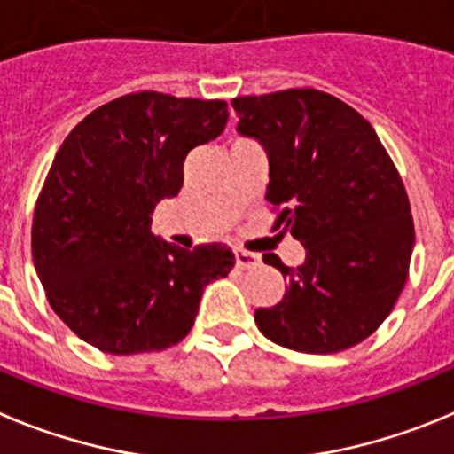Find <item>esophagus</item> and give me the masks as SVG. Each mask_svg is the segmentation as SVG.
I'll return each instance as SVG.
<instances>
[{
    "mask_svg": "<svg viewBox=\"0 0 454 454\" xmlns=\"http://www.w3.org/2000/svg\"><path fill=\"white\" fill-rule=\"evenodd\" d=\"M260 262V255L251 251H244V248H235V264L239 269H248V267H255Z\"/></svg>",
    "mask_w": 454,
    "mask_h": 454,
    "instance_id": "obj_1",
    "label": "esophagus"
}]
</instances>
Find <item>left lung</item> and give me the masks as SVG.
<instances>
[{"mask_svg":"<svg viewBox=\"0 0 454 454\" xmlns=\"http://www.w3.org/2000/svg\"><path fill=\"white\" fill-rule=\"evenodd\" d=\"M237 130L262 142L273 231L305 247L283 301L255 309L273 344L328 355L357 346L382 325L410 276L414 219L405 185L373 126L337 97L289 88L231 101Z\"/></svg>","mask_w":454,"mask_h":454,"instance_id":"left-lung-1","label":"left lung"}]
</instances>
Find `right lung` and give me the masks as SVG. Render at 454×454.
<instances>
[{"instance_id": "add662e5", "label": "right lung", "mask_w": 454, "mask_h": 454, "mask_svg": "<svg viewBox=\"0 0 454 454\" xmlns=\"http://www.w3.org/2000/svg\"><path fill=\"white\" fill-rule=\"evenodd\" d=\"M226 120L222 99L145 90L92 110L60 145L35 201L31 253L51 309L101 353L176 346L206 285L235 264L226 244L185 251L151 232L158 201L181 190L187 153Z\"/></svg>"}]
</instances>
